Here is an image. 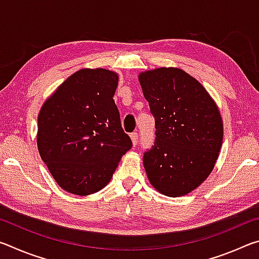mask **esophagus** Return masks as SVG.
<instances>
[{
    "mask_svg": "<svg viewBox=\"0 0 259 259\" xmlns=\"http://www.w3.org/2000/svg\"><path fill=\"white\" fill-rule=\"evenodd\" d=\"M131 140H133V145L136 146L138 144V134L137 133H133L130 135Z\"/></svg>",
    "mask_w": 259,
    "mask_h": 259,
    "instance_id": "34e87169",
    "label": "esophagus"
}]
</instances>
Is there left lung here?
<instances>
[{"label": "left lung", "mask_w": 259, "mask_h": 259, "mask_svg": "<svg viewBox=\"0 0 259 259\" xmlns=\"http://www.w3.org/2000/svg\"><path fill=\"white\" fill-rule=\"evenodd\" d=\"M155 120V142L144 153L150 183L162 194L183 196L212 171L223 143L216 103L201 83L174 67L139 74Z\"/></svg>", "instance_id": "8db88e82"}]
</instances>
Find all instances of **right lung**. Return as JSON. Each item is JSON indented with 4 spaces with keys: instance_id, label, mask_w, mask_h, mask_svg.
<instances>
[{
    "instance_id": "right-lung-1",
    "label": "right lung",
    "mask_w": 259,
    "mask_h": 259,
    "mask_svg": "<svg viewBox=\"0 0 259 259\" xmlns=\"http://www.w3.org/2000/svg\"><path fill=\"white\" fill-rule=\"evenodd\" d=\"M117 82V74L108 69L83 68L43 104L37 148L65 191L89 195L103 190L133 147L113 99Z\"/></svg>"
}]
</instances>
